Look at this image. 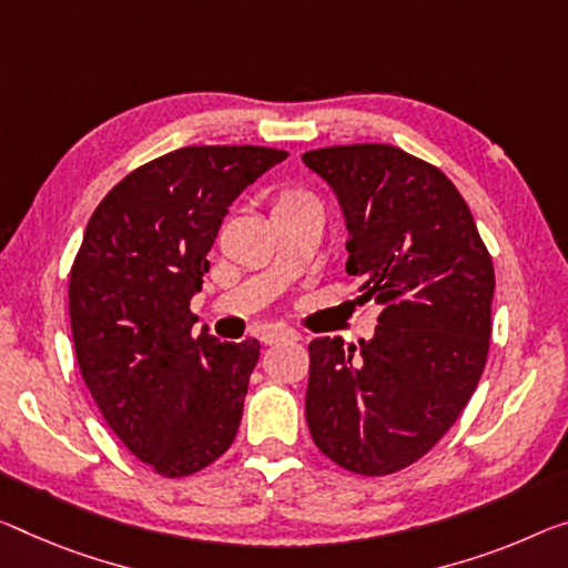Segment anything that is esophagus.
<instances>
[{
  "instance_id": "esophagus-1",
  "label": "esophagus",
  "mask_w": 568,
  "mask_h": 568,
  "mask_svg": "<svg viewBox=\"0 0 568 568\" xmlns=\"http://www.w3.org/2000/svg\"><path fill=\"white\" fill-rule=\"evenodd\" d=\"M278 339H300V333L292 327H268L261 333V343L264 345H274Z\"/></svg>"
}]
</instances>
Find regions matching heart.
<instances>
[{
  "label": "heart",
  "mask_w": 568,
  "mask_h": 568,
  "mask_svg": "<svg viewBox=\"0 0 568 568\" xmlns=\"http://www.w3.org/2000/svg\"><path fill=\"white\" fill-rule=\"evenodd\" d=\"M302 197H307V195H302V193H282L278 195V200H276V205H290V203H296V200H302Z\"/></svg>",
  "instance_id": "b5f03b06"
}]
</instances>
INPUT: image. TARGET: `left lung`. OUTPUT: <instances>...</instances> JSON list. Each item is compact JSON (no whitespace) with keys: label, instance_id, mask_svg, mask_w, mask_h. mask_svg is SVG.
I'll return each mask as SVG.
<instances>
[{"label":"left lung","instance_id":"obj_1","mask_svg":"<svg viewBox=\"0 0 568 568\" xmlns=\"http://www.w3.org/2000/svg\"><path fill=\"white\" fill-rule=\"evenodd\" d=\"M302 160L343 207L357 302L381 307L371 339L310 343V434L347 473H398L475 394L490 351L493 258L465 197L434 164L390 144L325 146Z\"/></svg>","mask_w":568,"mask_h":568}]
</instances>
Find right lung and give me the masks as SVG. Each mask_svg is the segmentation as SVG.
Wrapping results in <instances>:
<instances>
[{
	"instance_id": "obj_1",
	"label": "right lung",
	"mask_w": 568,
	"mask_h": 568,
	"mask_svg": "<svg viewBox=\"0 0 568 568\" xmlns=\"http://www.w3.org/2000/svg\"><path fill=\"white\" fill-rule=\"evenodd\" d=\"M282 160L182 146L129 172L85 225L68 286L78 368L113 434L162 477L213 465L239 432L261 345L195 337L190 300L231 203Z\"/></svg>"
}]
</instances>
